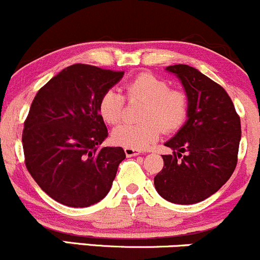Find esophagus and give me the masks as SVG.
Segmentation results:
<instances>
[{"mask_svg":"<svg viewBox=\"0 0 260 260\" xmlns=\"http://www.w3.org/2000/svg\"><path fill=\"white\" fill-rule=\"evenodd\" d=\"M124 153L127 157H135V155H138L139 153H141V151H138V149H133V148H127V147H125Z\"/></svg>","mask_w":260,"mask_h":260,"instance_id":"34e87169","label":"esophagus"}]
</instances>
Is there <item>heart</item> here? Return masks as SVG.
I'll return each mask as SVG.
<instances>
[{"mask_svg": "<svg viewBox=\"0 0 260 260\" xmlns=\"http://www.w3.org/2000/svg\"><path fill=\"white\" fill-rule=\"evenodd\" d=\"M128 100H144L139 123H124L112 133L114 143L133 149H144L157 142L166 132H176L189 113V97L182 89L172 88L169 82L151 73H139L124 86ZM125 97L109 88L98 101V112L108 124H117L124 114Z\"/></svg>", "mask_w": 260, "mask_h": 260, "instance_id": "1", "label": "heart"}]
</instances>
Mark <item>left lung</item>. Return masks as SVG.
<instances>
[{"label":"left lung","mask_w":260,"mask_h":260,"mask_svg":"<svg viewBox=\"0 0 260 260\" xmlns=\"http://www.w3.org/2000/svg\"><path fill=\"white\" fill-rule=\"evenodd\" d=\"M182 81L189 97L188 121L166 143L173 154L162 155L163 169L154 177L160 197L177 204L204 201L226 182L238 162L240 118L231 97L196 68L167 67Z\"/></svg>","instance_id":"left-lung-1"}]
</instances>
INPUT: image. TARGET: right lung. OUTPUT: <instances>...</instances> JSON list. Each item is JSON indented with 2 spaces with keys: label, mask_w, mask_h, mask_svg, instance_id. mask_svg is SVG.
<instances>
[{
  "label": "right lung",
  "mask_w": 260,
  "mask_h": 260,
  "mask_svg": "<svg viewBox=\"0 0 260 260\" xmlns=\"http://www.w3.org/2000/svg\"><path fill=\"white\" fill-rule=\"evenodd\" d=\"M123 73L72 64L32 101L22 133L24 163L41 189L58 203L89 207L111 189L125 154L121 147L100 148L108 131L98 101Z\"/></svg>",
  "instance_id": "1"
}]
</instances>
